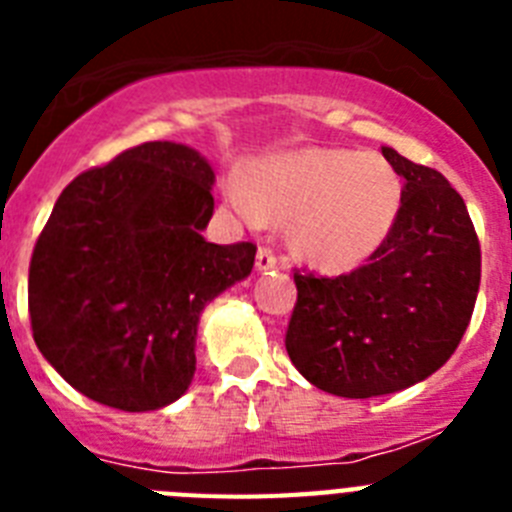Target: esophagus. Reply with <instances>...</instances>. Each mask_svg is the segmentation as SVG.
<instances>
[{"instance_id": "esophagus-1", "label": "esophagus", "mask_w": 512, "mask_h": 512, "mask_svg": "<svg viewBox=\"0 0 512 512\" xmlns=\"http://www.w3.org/2000/svg\"><path fill=\"white\" fill-rule=\"evenodd\" d=\"M277 269V259H274V253L269 248H259L256 253V271H271Z\"/></svg>"}]
</instances>
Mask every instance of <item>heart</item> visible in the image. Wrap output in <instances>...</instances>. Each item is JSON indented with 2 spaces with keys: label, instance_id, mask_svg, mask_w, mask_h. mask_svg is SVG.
Listing matches in <instances>:
<instances>
[{
  "label": "heart",
  "instance_id": "heart-1",
  "mask_svg": "<svg viewBox=\"0 0 512 512\" xmlns=\"http://www.w3.org/2000/svg\"><path fill=\"white\" fill-rule=\"evenodd\" d=\"M225 197L248 223H261L264 212L289 220L292 243L307 264L348 271L392 233L402 182L374 153L305 148L269 158L251 189L230 182Z\"/></svg>",
  "mask_w": 512,
  "mask_h": 512
}]
</instances>
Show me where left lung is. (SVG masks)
<instances>
[{"instance_id": "8db88e82", "label": "left lung", "mask_w": 512, "mask_h": 512, "mask_svg": "<svg viewBox=\"0 0 512 512\" xmlns=\"http://www.w3.org/2000/svg\"><path fill=\"white\" fill-rule=\"evenodd\" d=\"M402 207L369 264L336 279L295 271L287 354L318 390L392 395L438 372L459 346L479 292V241L461 194L436 169L382 148Z\"/></svg>"}]
</instances>
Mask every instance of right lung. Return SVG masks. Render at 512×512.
Wrapping results in <instances>:
<instances>
[{
	"mask_svg": "<svg viewBox=\"0 0 512 512\" xmlns=\"http://www.w3.org/2000/svg\"><path fill=\"white\" fill-rule=\"evenodd\" d=\"M215 171L153 140L63 189L27 282L45 361L89 400L125 413L176 402L197 369L205 307L253 269L256 246L207 243Z\"/></svg>",
	"mask_w": 512,
	"mask_h": 512,
	"instance_id": "obj_1",
	"label": "right lung"
}]
</instances>
